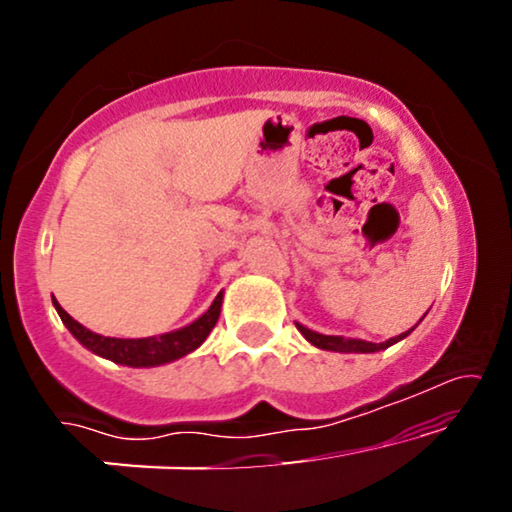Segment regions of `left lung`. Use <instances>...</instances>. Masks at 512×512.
Returning <instances> with one entry per match:
<instances>
[{
    "label": "left lung",
    "instance_id": "1",
    "mask_svg": "<svg viewBox=\"0 0 512 512\" xmlns=\"http://www.w3.org/2000/svg\"><path fill=\"white\" fill-rule=\"evenodd\" d=\"M296 326H298V331L305 335V340H310L314 347L328 349V352H345V354H347V352H354V354L380 352V349H387V347L394 345V342L403 340L405 335L412 333V328H410V331L401 333V335H398V338H389L387 342H366V340L340 338V335H321V333H314V331H310V328H305V326H300V324H296Z\"/></svg>",
    "mask_w": 512,
    "mask_h": 512
}]
</instances>
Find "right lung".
<instances>
[{"label":"right lung","mask_w":512,"mask_h":512,"mask_svg":"<svg viewBox=\"0 0 512 512\" xmlns=\"http://www.w3.org/2000/svg\"><path fill=\"white\" fill-rule=\"evenodd\" d=\"M221 300H223V293H219V296L214 298L212 307H209L200 319H195L191 326L158 335V338H137V340L104 338V335L88 331L86 326H81L79 321L69 317V314L58 305V300H53V305L60 314L62 324L69 328V333H72L83 347H88L90 352H95L97 356H104V359L123 363V366L149 368V366H160V363L181 359V356H186L188 352H193V349H198L202 342H205L209 331L216 326V321H219Z\"/></svg>","instance_id":"obj_1"}]
</instances>
